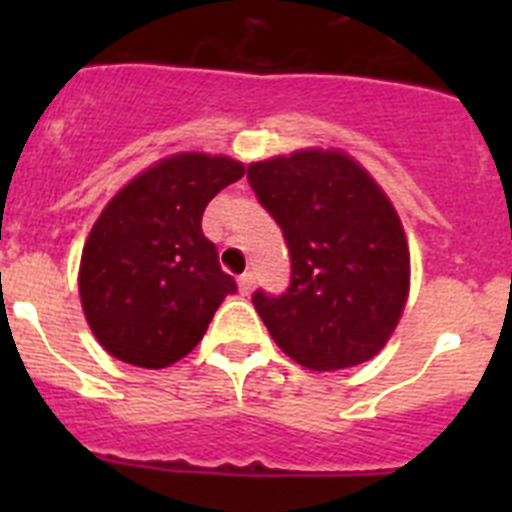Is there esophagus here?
<instances>
[{"mask_svg": "<svg viewBox=\"0 0 512 512\" xmlns=\"http://www.w3.org/2000/svg\"><path fill=\"white\" fill-rule=\"evenodd\" d=\"M253 284H256V274H253V271H246V274L238 277V287H241L243 295H251Z\"/></svg>", "mask_w": 512, "mask_h": 512, "instance_id": "obj_1", "label": "esophagus"}]
</instances>
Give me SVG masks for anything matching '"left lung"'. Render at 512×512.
<instances>
[{
    "label": "left lung",
    "mask_w": 512,
    "mask_h": 512,
    "mask_svg": "<svg viewBox=\"0 0 512 512\" xmlns=\"http://www.w3.org/2000/svg\"><path fill=\"white\" fill-rule=\"evenodd\" d=\"M248 184L292 261L284 295L253 307L289 359L336 372L390 341L410 289V251L390 197L341 151H297L248 166Z\"/></svg>",
    "instance_id": "obj_1"
}]
</instances>
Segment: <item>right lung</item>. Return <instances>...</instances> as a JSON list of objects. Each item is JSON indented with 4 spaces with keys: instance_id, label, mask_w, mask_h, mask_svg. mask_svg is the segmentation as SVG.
I'll return each instance as SVG.
<instances>
[{
    "instance_id": "1",
    "label": "right lung",
    "mask_w": 512,
    "mask_h": 512,
    "mask_svg": "<svg viewBox=\"0 0 512 512\" xmlns=\"http://www.w3.org/2000/svg\"><path fill=\"white\" fill-rule=\"evenodd\" d=\"M243 174L246 166L228 156L176 153L104 207L81 251L79 295L107 354L164 369L202 341L220 302L235 292L202 233V212Z\"/></svg>"
}]
</instances>
